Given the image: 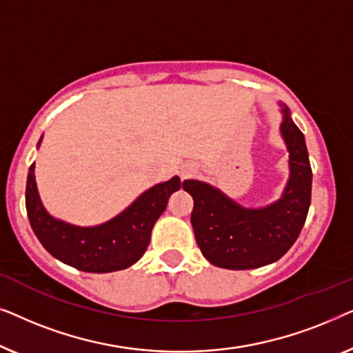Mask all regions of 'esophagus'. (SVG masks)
Here are the masks:
<instances>
[{"label": "esophagus", "instance_id": "esophagus-1", "mask_svg": "<svg viewBox=\"0 0 353 353\" xmlns=\"http://www.w3.org/2000/svg\"><path fill=\"white\" fill-rule=\"evenodd\" d=\"M192 172H194V168H192V167H183L181 168V178H188Z\"/></svg>", "mask_w": 353, "mask_h": 353}]
</instances>
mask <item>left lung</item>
<instances>
[{
    "label": "left lung",
    "instance_id": "8db88e82",
    "mask_svg": "<svg viewBox=\"0 0 353 353\" xmlns=\"http://www.w3.org/2000/svg\"><path fill=\"white\" fill-rule=\"evenodd\" d=\"M281 137L289 151V180L278 201L250 209L219 188L185 180L183 190L194 201L191 225L201 252L226 270H252L276 262L291 249L305 223L312 197V167L303 133L281 104Z\"/></svg>",
    "mask_w": 353,
    "mask_h": 353
}]
</instances>
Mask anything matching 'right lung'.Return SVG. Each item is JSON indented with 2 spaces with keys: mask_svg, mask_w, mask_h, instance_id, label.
I'll return each instance as SVG.
<instances>
[{
  "mask_svg": "<svg viewBox=\"0 0 353 353\" xmlns=\"http://www.w3.org/2000/svg\"><path fill=\"white\" fill-rule=\"evenodd\" d=\"M40 144L41 138L37 148ZM180 186V176H173L149 188L114 219L94 226H77L54 219L45 209L33 162L28 168L26 207L33 233L52 257L86 273H110L132 267L143 257L154 223Z\"/></svg>",
  "mask_w": 353,
  "mask_h": 353,
  "instance_id": "add662e5",
  "label": "right lung"
}]
</instances>
